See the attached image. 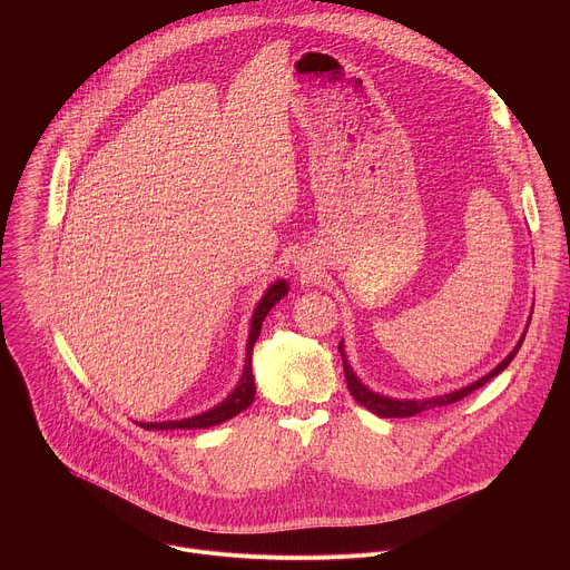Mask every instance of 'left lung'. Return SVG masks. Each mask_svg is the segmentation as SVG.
Segmentation results:
<instances>
[{"label":"left lung","mask_w":570,"mask_h":570,"mask_svg":"<svg viewBox=\"0 0 570 570\" xmlns=\"http://www.w3.org/2000/svg\"><path fill=\"white\" fill-rule=\"evenodd\" d=\"M523 338H525V334L521 336V341L517 343V347L490 372V374H484L482 379H478V381H473V383H469V385H464V387H460V390H455V392H449V394H440V396H431V399H392V396H385V394H379V392H372L367 385H363L361 381H358V376L354 374V370L350 367V363H347V356H345V347H343V343L338 345V350H341V356H343V370H345V379H347V387H350V392H352V396L361 403V405H365L367 411H372L374 415H379V417H413V415H420V413H424V411H431V409H438V405H449V403H455V401H460V399H464L466 394H471L473 390H478V387H482L487 381L490 379H494V376H499L510 363H512V358L517 356V352L521 350V345H523Z\"/></svg>","instance_id":"left-lung-1"}]
</instances>
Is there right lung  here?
<instances>
[{
	"label": "right lung",
	"mask_w": 570,
	"mask_h": 570,
	"mask_svg": "<svg viewBox=\"0 0 570 570\" xmlns=\"http://www.w3.org/2000/svg\"><path fill=\"white\" fill-rule=\"evenodd\" d=\"M288 293V284L284 279H277L259 299L253 320H250V334H248V345H246V365H243V374L236 383V387L218 403L214 409L187 417V420H176V422H139L141 429L146 431H174V429H209L216 424H223L232 417H236L240 411H246L248 405L255 401V376H253V347L262 334V322L268 315V311Z\"/></svg>",
	"instance_id": "right-lung-1"
}]
</instances>
